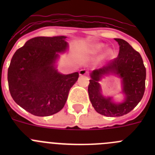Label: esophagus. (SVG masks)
Segmentation results:
<instances>
[{
    "label": "esophagus",
    "mask_w": 155,
    "mask_h": 155,
    "mask_svg": "<svg viewBox=\"0 0 155 155\" xmlns=\"http://www.w3.org/2000/svg\"><path fill=\"white\" fill-rule=\"evenodd\" d=\"M87 73V71L86 69H81L80 70V71H79V74L81 75V76H84V75H86Z\"/></svg>",
    "instance_id": "34e87169"
}]
</instances>
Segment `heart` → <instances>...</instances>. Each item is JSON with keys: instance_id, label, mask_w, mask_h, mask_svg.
<instances>
[{"instance_id": "b5f03b06", "label": "heart", "mask_w": 155, "mask_h": 155, "mask_svg": "<svg viewBox=\"0 0 155 155\" xmlns=\"http://www.w3.org/2000/svg\"><path fill=\"white\" fill-rule=\"evenodd\" d=\"M104 47V45L103 44H98L95 46V47H94V51L95 52H98L100 51V50H102V48ZM110 53V51L108 52V54H109Z\"/></svg>"}]
</instances>
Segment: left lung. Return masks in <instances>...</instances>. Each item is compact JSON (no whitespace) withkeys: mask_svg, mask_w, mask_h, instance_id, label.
Segmentation results:
<instances>
[{"mask_svg":"<svg viewBox=\"0 0 155 155\" xmlns=\"http://www.w3.org/2000/svg\"><path fill=\"white\" fill-rule=\"evenodd\" d=\"M120 45L118 57L102 68L94 70L88 84V94L92 106L97 113L105 116H122L136 107L142 99L145 91L146 68L139 53L127 41L115 39ZM110 72L119 75L123 80L125 101L116 104L110 98L106 99L101 94L98 81L104 74Z\"/></svg>","mask_w":155,"mask_h":155,"instance_id":"8db88e82","label":"left lung"}]
</instances>
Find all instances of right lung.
<instances>
[{"mask_svg":"<svg viewBox=\"0 0 155 155\" xmlns=\"http://www.w3.org/2000/svg\"><path fill=\"white\" fill-rule=\"evenodd\" d=\"M66 36L35 37L15 53L8 71L14 101L31 114L48 116L64 108L78 72L61 74L54 68L58 53L68 48Z\"/></svg>","mask_w":155,"mask_h":155,"instance_id":"right-lung-1","label":"right lung"}]
</instances>
